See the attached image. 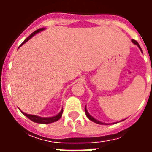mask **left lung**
<instances>
[{
	"label": "left lung",
	"instance_id": "8db88e82",
	"mask_svg": "<svg viewBox=\"0 0 152 152\" xmlns=\"http://www.w3.org/2000/svg\"><path fill=\"white\" fill-rule=\"evenodd\" d=\"M132 42H133V43H134V45H137V46L138 47V48H139V50H140L141 51H142V49H141L140 45H138V43H137L136 40H132ZM85 112H86V116L89 118L90 121H92L93 122H94V123H97V124H107V123H103V122H101V121H98V120H97V119H95V118H94V117H93L92 115L89 114V112H88V111H87V108H86V107H85Z\"/></svg>",
	"mask_w": 152,
	"mask_h": 152
}]
</instances>
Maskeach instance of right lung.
I'll return each mask as SVG.
<instances>
[{
    "instance_id": "right-lung-1",
    "label": "right lung",
    "mask_w": 152,
    "mask_h": 152,
    "mask_svg": "<svg viewBox=\"0 0 152 152\" xmlns=\"http://www.w3.org/2000/svg\"><path fill=\"white\" fill-rule=\"evenodd\" d=\"M45 30V28H40V29H38L37 31H35L34 32H32L28 38H26L24 40H23V42L20 45V46L21 47L23 44H25L27 41L30 40L32 37H34L35 35L39 33L40 31H43ZM18 47V48H19ZM21 112L25 116H27L28 119H30L31 121H32L35 123H39V124H50V123H53V122H55V121H58L61 116H62V115H63V109L60 111V112L58 114L55 115H53V116H50V117H40V116H38V115H30V114H27V113H25V112Z\"/></svg>"
}]
</instances>
